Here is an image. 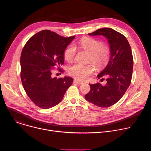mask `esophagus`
I'll return each mask as SVG.
<instances>
[{
    "mask_svg": "<svg viewBox=\"0 0 151 151\" xmlns=\"http://www.w3.org/2000/svg\"><path fill=\"white\" fill-rule=\"evenodd\" d=\"M73 82L74 83H77V84H83V82H82V81H79V80H77V79H75L74 81H73Z\"/></svg>",
    "mask_w": 151,
    "mask_h": 151,
    "instance_id": "34e87169",
    "label": "esophagus"
}]
</instances>
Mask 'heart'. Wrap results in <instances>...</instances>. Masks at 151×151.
Listing matches in <instances>:
<instances>
[{"mask_svg": "<svg viewBox=\"0 0 151 151\" xmlns=\"http://www.w3.org/2000/svg\"><path fill=\"white\" fill-rule=\"evenodd\" d=\"M76 47L89 53L88 63H93L98 69L104 68L108 63L110 58L111 50L109 47L103 45L102 41L90 37H85L80 40L76 44ZM64 58L68 63L74 61L76 49L74 45H68L64 51ZM94 66L92 64H76L68 68V73L79 80H86L94 72Z\"/></svg>", "mask_w": 151, "mask_h": 151, "instance_id": "1", "label": "heart"}]
</instances>
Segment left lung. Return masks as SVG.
<instances>
[{
	"mask_svg": "<svg viewBox=\"0 0 151 151\" xmlns=\"http://www.w3.org/2000/svg\"><path fill=\"white\" fill-rule=\"evenodd\" d=\"M88 35L105 37L110 46L111 56L106 67L98 75V79L107 76L106 84H90V91L85 98L99 107L110 106L122 98L131 84L133 69L131 48L124 35L111 28L99 29Z\"/></svg>",
	"mask_w": 151,
	"mask_h": 151,
	"instance_id": "obj_1",
	"label": "left lung"
}]
</instances>
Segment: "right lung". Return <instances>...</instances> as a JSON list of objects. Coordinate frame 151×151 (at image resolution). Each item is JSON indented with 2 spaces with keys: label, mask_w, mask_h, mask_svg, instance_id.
Wrapping results in <instances>:
<instances>
[{
  "label": "right lung",
  "mask_w": 151,
  "mask_h": 151,
  "mask_svg": "<svg viewBox=\"0 0 151 151\" xmlns=\"http://www.w3.org/2000/svg\"><path fill=\"white\" fill-rule=\"evenodd\" d=\"M75 36L64 37L50 30L41 31L24 46L20 57V78L24 90L38 107L48 109L58 104L73 79L52 76L55 67L60 72L64 51Z\"/></svg>",
  "instance_id": "obj_1"
}]
</instances>
